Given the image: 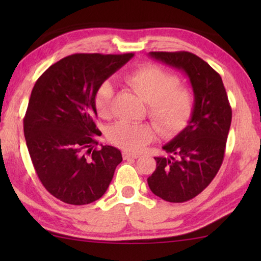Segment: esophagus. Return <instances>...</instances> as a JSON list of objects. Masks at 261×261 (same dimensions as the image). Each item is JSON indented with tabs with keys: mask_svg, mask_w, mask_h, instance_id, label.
Segmentation results:
<instances>
[{
	"mask_svg": "<svg viewBox=\"0 0 261 261\" xmlns=\"http://www.w3.org/2000/svg\"><path fill=\"white\" fill-rule=\"evenodd\" d=\"M139 156H140L139 154H137V153H130V152H126V151L123 152V158H124V160H130V159H137V158H139Z\"/></svg>",
	"mask_w": 261,
	"mask_h": 261,
	"instance_id": "esophagus-1",
	"label": "esophagus"
}]
</instances>
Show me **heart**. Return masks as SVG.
<instances>
[{"mask_svg":"<svg viewBox=\"0 0 261 261\" xmlns=\"http://www.w3.org/2000/svg\"><path fill=\"white\" fill-rule=\"evenodd\" d=\"M125 83L148 105V115L165 136H176L191 121L194 96L189 88L179 86L176 74L158 65L147 64L127 74ZM114 86L110 81L100 84L94 95V106L101 118L112 116ZM156 130L149 123L120 122L110 127V143L126 152H139L154 140Z\"/></svg>","mask_w":261,"mask_h":261,"instance_id":"obj_1","label":"heart"}]
</instances>
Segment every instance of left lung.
I'll return each instance as SVG.
<instances>
[{
  "instance_id": "obj_1",
  "label": "left lung",
  "mask_w": 261,
  "mask_h": 261,
  "mask_svg": "<svg viewBox=\"0 0 261 261\" xmlns=\"http://www.w3.org/2000/svg\"><path fill=\"white\" fill-rule=\"evenodd\" d=\"M148 56L187 74L194 96L188 126L163 145L168 156L154 158L156 169L147 178L155 196L169 202L192 199L218 174L231 124V108L220 74L189 51H151Z\"/></svg>"
}]
</instances>
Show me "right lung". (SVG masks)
Returning a JSON list of instances; mask_svg holds the SVG:
<instances>
[{"mask_svg": "<svg viewBox=\"0 0 261 261\" xmlns=\"http://www.w3.org/2000/svg\"><path fill=\"white\" fill-rule=\"evenodd\" d=\"M135 54H73L50 65L31 93L24 136L43 187L70 205H87L107 191L120 149L98 145L94 95L101 83Z\"/></svg>", "mask_w": 261, "mask_h": 261, "instance_id": "1", "label": "right lung"}]
</instances>
